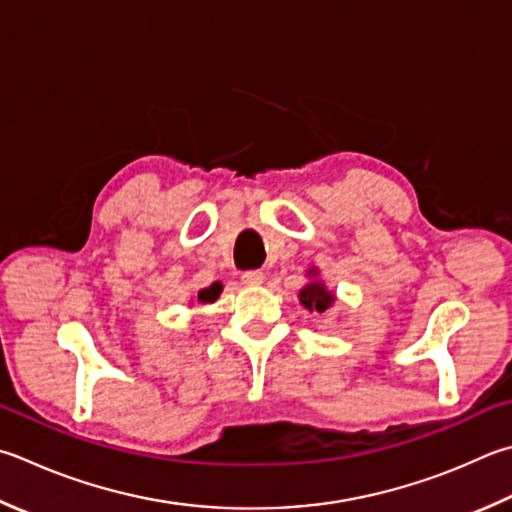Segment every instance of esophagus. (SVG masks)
Wrapping results in <instances>:
<instances>
[{"instance_id": "esophagus-1", "label": "esophagus", "mask_w": 512, "mask_h": 512, "mask_svg": "<svg viewBox=\"0 0 512 512\" xmlns=\"http://www.w3.org/2000/svg\"><path fill=\"white\" fill-rule=\"evenodd\" d=\"M241 282L248 284V286H257L264 282V273L262 271H244L241 273Z\"/></svg>"}]
</instances>
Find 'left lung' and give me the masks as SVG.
Wrapping results in <instances>:
<instances>
[{"label":"left lung","instance_id":"8db88e82","mask_svg":"<svg viewBox=\"0 0 512 512\" xmlns=\"http://www.w3.org/2000/svg\"><path fill=\"white\" fill-rule=\"evenodd\" d=\"M300 302L306 306V309L324 313L333 304V293H329L320 282H313L300 291Z\"/></svg>","mask_w":512,"mask_h":512}]
</instances>
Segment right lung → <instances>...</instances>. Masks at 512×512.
<instances>
[{
	"instance_id": "right-lung-1",
	"label": "right lung",
	"mask_w": 512,
	"mask_h": 512,
	"mask_svg": "<svg viewBox=\"0 0 512 512\" xmlns=\"http://www.w3.org/2000/svg\"><path fill=\"white\" fill-rule=\"evenodd\" d=\"M219 291H221V284H212L210 288H206V291H201V293H199V300H201V302H212V300H217Z\"/></svg>"
}]
</instances>
